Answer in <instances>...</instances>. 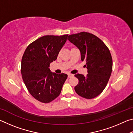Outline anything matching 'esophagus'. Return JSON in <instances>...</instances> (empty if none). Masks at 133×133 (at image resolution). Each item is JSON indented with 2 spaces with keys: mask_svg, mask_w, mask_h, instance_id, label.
Here are the masks:
<instances>
[{
  "mask_svg": "<svg viewBox=\"0 0 133 133\" xmlns=\"http://www.w3.org/2000/svg\"><path fill=\"white\" fill-rule=\"evenodd\" d=\"M72 76H73V75H72V74H71V73H69L68 74V77L69 78L72 77Z\"/></svg>",
  "mask_w": 133,
  "mask_h": 133,
  "instance_id": "obj_1",
  "label": "esophagus"
}]
</instances>
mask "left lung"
I'll return each instance as SVG.
<instances>
[{
    "mask_svg": "<svg viewBox=\"0 0 133 133\" xmlns=\"http://www.w3.org/2000/svg\"><path fill=\"white\" fill-rule=\"evenodd\" d=\"M68 40L79 49L81 59L85 62L88 74L75 75L78 83L75 90L80 96L91 99L102 93L111 76L112 57L109 48L102 40L88 32L69 35Z\"/></svg>",
    "mask_w": 133,
    "mask_h": 133,
    "instance_id": "left-lung-1",
    "label": "left lung"
}]
</instances>
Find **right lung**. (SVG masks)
Wrapping results in <instances>:
<instances>
[{"mask_svg": "<svg viewBox=\"0 0 133 133\" xmlns=\"http://www.w3.org/2000/svg\"><path fill=\"white\" fill-rule=\"evenodd\" d=\"M68 35H47L35 40L24 51L21 73L27 89L35 99L43 103L55 100L61 93L66 74L51 73L50 64L57 56Z\"/></svg>", "mask_w": 133, "mask_h": 133, "instance_id": "obj_1", "label": "right lung"}]
</instances>
